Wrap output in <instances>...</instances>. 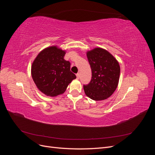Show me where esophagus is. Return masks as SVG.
<instances>
[{"label": "esophagus", "mask_w": 155, "mask_h": 155, "mask_svg": "<svg viewBox=\"0 0 155 155\" xmlns=\"http://www.w3.org/2000/svg\"><path fill=\"white\" fill-rule=\"evenodd\" d=\"M76 76H77V79H79V78H80V75H79V73L76 74Z\"/></svg>", "instance_id": "esophagus-1"}]
</instances>
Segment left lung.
Returning <instances> with one entry per match:
<instances>
[{"label":"left lung","mask_w":155,"mask_h":155,"mask_svg":"<svg viewBox=\"0 0 155 155\" xmlns=\"http://www.w3.org/2000/svg\"><path fill=\"white\" fill-rule=\"evenodd\" d=\"M92 70V79L88 85H83L85 94L95 101L109 97L118 87L120 67L113 55L101 48L87 52Z\"/></svg>","instance_id":"obj_1"}]
</instances>
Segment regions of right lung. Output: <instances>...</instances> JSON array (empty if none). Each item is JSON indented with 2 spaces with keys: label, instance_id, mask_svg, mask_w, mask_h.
<instances>
[{
  "label": "right lung",
  "instance_id": "right-lung-1",
  "mask_svg": "<svg viewBox=\"0 0 155 155\" xmlns=\"http://www.w3.org/2000/svg\"><path fill=\"white\" fill-rule=\"evenodd\" d=\"M65 51L50 46L37 55L31 65V73L37 88L48 96L64 93L76 76L70 71V63L64 60Z\"/></svg>",
  "mask_w": 155,
  "mask_h": 155
}]
</instances>
